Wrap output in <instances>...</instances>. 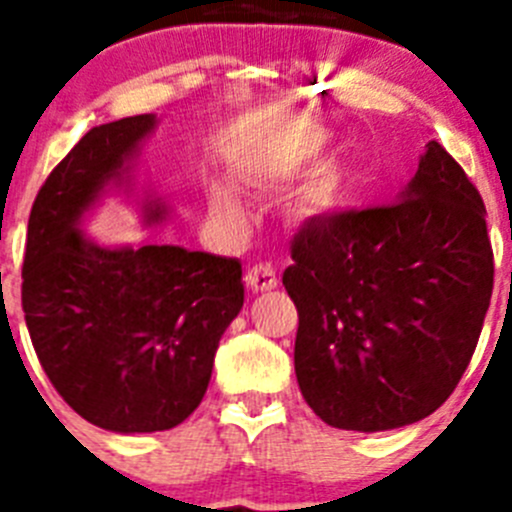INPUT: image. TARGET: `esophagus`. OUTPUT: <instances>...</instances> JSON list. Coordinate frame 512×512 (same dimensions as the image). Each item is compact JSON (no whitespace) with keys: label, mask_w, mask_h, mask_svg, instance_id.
Listing matches in <instances>:
<instances>
[{"label":"esophagus","mask_w":512,"mask_h":512,"mask_svg":"<svg viewBox=\"0 0 512 512\" xmlns=\"http://www.w3.org/2000/svg\"><path fill=\"white\" fill-rule=\"evenodd\" d=\"M277 282V271H274L271 264H253L246 271V284L253 292H269V289L277 287Z\"/></svg>","instance_id":"obj_1"}]
</instances>
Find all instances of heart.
<instances>
[{
    "label": "heart",
    "mask_w": 512,
    "mask_h": 512,
    "mask_svg": "<svg viewBox=\"0 0 512 512\" xmlns=\"http://www.w3.org/2000/svg\"><path fill=\"white\" fill-rule=\"evenodd\" d=\"M312 153H315V146H310V143L292 148V151L279 161V169L297 171L302 164H305L307 158H312ZM333 187H336V184H333L330 176H320L318 182L310 187L312 205H325V202H330V197H333ZM215 207L223 212V215H238V210H241V207H238V200H235L230 192H225V189H220V192L215 194Z\"/></svg>",
    "instance_id": "b5f03b06"
}]
</instances>
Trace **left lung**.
Instances as JSON below:
<instances>
[{"mask_svg": "<svg viewBox=\"0 0 512 512\" xmlns=\"http://www.w3.org/2000/svg\"><path fill=\"white\" fill-rule=\"evenodd\" d=\"M282 274L297 307L295 372L333 428L390 431L449 400L495 282L485 202L431 140L392 205L312 217Z\"/></svg>", "mask_w": 512, "mask_h": 512, "instance_id": "obj_1", "label": "left lung"}]
</instances>
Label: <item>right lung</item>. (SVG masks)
Instances as JSON below:
<instances>
[{"label":"right lung","mask_w":512,"mask_h":512,"mask_svg":"<svg viewBox=\"0 0 512 512\" xmlns=\"http://www.w3.org/2000/svg\"><path fill=\"white\" fill-rule=\"evenodd\" d=\"M151 128L153 115L122 117L71 148L35 197L22 259V310L43 372L74 413L117 433L187 420L243 307L238 259L179 246L110 251L76 233Z\"/></svg>","instance_id":"obj_1"}]
</instances>
